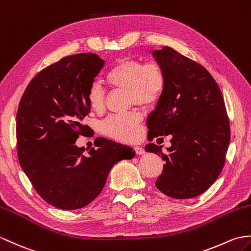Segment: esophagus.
<instances>
[{"label":"esophagus","mask_w":251,"mask_h":251,"mask_svg":"<svg viewBox=\"0 0 251 251\" xmlns=\"http://www.w3.org/2000/svg\"><path fill=\"white\" fill-rule=\"evenodd\" d=\"M135 151H136V154H137V155H143V154H145V151H144L143 148L135 147Z\"/></svg>","instance_id":"esophagus-1"}]
</instances>
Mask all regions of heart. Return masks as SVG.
Instances as JSON below:
<instances>
[{
    "label": "heart",
    "instance_id": "1",
    "mask_svg": "<svg viewBox=\"0 0 251 251\" xmlns=\"http://www.w3.org/2000/svg\"><path fill=\"white\" fill-rule=\"evenodd\" d=\"M109 84L129 91L130 99L137 104L151 106L161 97L166 86V75L159 64H143L136 59L120 60L107 73ZM87 102L94 112H100L104 106V94L100 86L92 85L87 92ZM139 113L113 115L103 122L102 131L115 140L131 142L140 135Z\"/></svg>",
    "mask_w": 251,
    "mask_h": 251
}]
</instances>
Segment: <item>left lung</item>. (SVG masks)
<instances>
[{
    "label": "left lung",
    "instance_id": "8db88e82",
    "mask_svg": "<svg viewBox=\"0 0 251 251\" xmlns=\"http://www.w3.org/2000/svg\"><path fill=\"white\" fill-rule=\"evenodd\" d=\"M152 55L166 75V86L148 116V136L171 135V147L149 143L147 152L161 156L164 170L155 186L174 199L203 194L223 170L230 143L224 97L206 69L170 47ZM160 139V138H159Z\"/></svg>",
    "mask_w": 251,
    "mask_h": 251
}]
</instances>
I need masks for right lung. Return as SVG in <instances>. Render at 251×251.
Listing matches in <instances>:
<instances>
[{
	"mask_svg": "<svg viewBox=\"0 0 251 251\" xmlns=\"http://www.w3.org/2000/svg\"><path fill=\"white\" fill-rule=\"evenodd\" d=\"M104 65L97 54L63 57L28 83L17 112V153L37 194L61 209L84 207L100 194L116 162L135 151L100 138L89 155L75 145L91 112L87 92Z\"/></svg>",
	"mask_w": 251,
	"mask_h": 251,
	"instance_id": "right-lung-1",
	"label": "right lung"
}]
</instances>
